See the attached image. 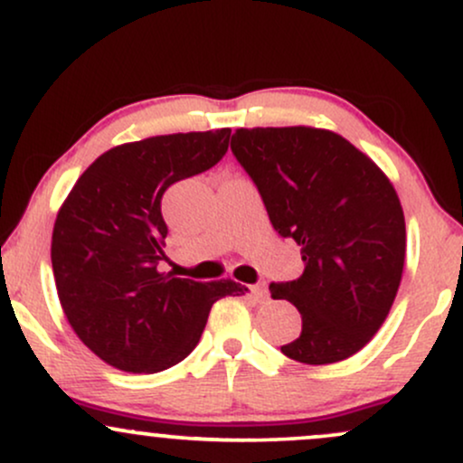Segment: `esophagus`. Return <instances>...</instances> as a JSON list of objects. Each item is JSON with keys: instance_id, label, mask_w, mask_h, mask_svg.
Instances as JSON below:
<instances>
[{"instance_id": "obj_1", "label": "esophagus", "mask_w": 463, "mask_h": 463, "mask_svg": "<svg viewBox=\"0 0 463 463\" xmlns=\"http://www.w3.org/2000/svg\"><path fill=\"white\" fill-rule=\"evenodd\" d=\"M248 296L252 298L254 302H259V305H263V302L269 300V294H268V287L265 285H248Z\"/></svg>"}]
</instances>
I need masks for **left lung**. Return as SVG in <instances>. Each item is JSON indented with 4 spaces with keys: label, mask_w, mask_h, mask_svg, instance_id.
Masks as SVG:
<instances>
[{
    "label": "left lung",
    "mask_w": 463,
    "mask_h": 463,
    "mask_svg": "<svg viewBox=\"0 0 463 463\" xmlns=\"http://www.w3.org/2000/svg\"><path fill=\"white\" fill-rule=\"evenodd\" d=\"M231 150L257 184L280 237L300 246L305 272L272 283L302 331L280 346L309 365L348 359L385 322L405 265V215L385 174L331 130L239 128Z\"/></svg>",
    "instance_id": "obj_1"
}]
</instances>
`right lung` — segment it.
I'll list each match as a JSON object with an SVG mask.
<instances>
[{"label": "right lung", "mask_w": 463, "mask_h": 463, "mask_svg": "<svg viewBox=\"0 0 463 463\" xmlns=\"http://www.w3.org/2000/svg\"><path fill=\"white\" fill-rule=\"evenodd\" d=\"M231 130L178 132L104 152L73 184L52 235L58 298L76 335L113 368L152 374L198 346L209 311L243 296L235 280L198 283L156 269L163 194L224 158Z\"/></svg>", "instance_id": "add662e5"}]
</instances>
